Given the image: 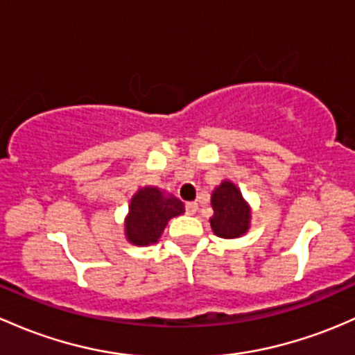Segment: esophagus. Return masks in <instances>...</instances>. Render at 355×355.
I'll return each mask as SVG.
<instances>
[{
	"label": "esophagus",
	"mask_w": 355,
	"mask_h": 355,
	"mask_svg": "<svg viewBox=\"0 0 355 355\" xmlns=\"http://www.w3.org/2000/svg\"><path fill=\"white\" fill-rule=\"evenodd\" d=\"M187 209L190 212H196L197 211V202L193 200V202H187Z\"/></svg>",
	"instance_id": "34e87169"
}]
</instances>
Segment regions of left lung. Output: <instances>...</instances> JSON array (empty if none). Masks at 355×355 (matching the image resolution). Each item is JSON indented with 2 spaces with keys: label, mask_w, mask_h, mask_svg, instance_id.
I'll return each instance as SVG.
<instances>
[{
  "label": "left lung",
  "mask_w": 355,
  "mask_h": 355,
  "mask_svg": "<svg viewBox=\"0 0 355 355\" xmlns=\"http://www.w3.org/2000/svg\"><path fill=\"white\" fill-rule=\"evenodd\" d=\"M216 234L221 238H234L238 233H241V231H238L236 227H230V226H223V227H218V230H214Z\"/></svg>",
  "instance_id": "8db88e82"
}]
</instances>
